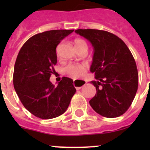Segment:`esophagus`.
<instances>
[{"instance_id":"34e87169","label":"esophagus","mask_w":150,"mask_h":150,"mask_svg":"<svg viewBox=\"0 0 150 150\" xmlns=\"http://www.w3.org/2000/svg\"><path fill=\"white\" fill-rule=\"evenodd\" d=\"M85 84H86V81L83 79H74V86L76 90L80 89Z\"/></svg>"}]
</instances>
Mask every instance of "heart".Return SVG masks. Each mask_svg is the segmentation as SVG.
Returning a JSON list of instances; mask_svg holds the SVG:
<instances>
[{"mask_svg":"<svg viewBox=\"0 0 150 150\" xmlns=\"http://www.w3.org/2000/svg\"><path fill=\"white\" fill-rule=\"evenodd\" d=\"M74 46L76 50L82 48L83 46H87L86 41L80 38H76L74 40ZM88 70V66L85 64H70L64 68V72L67 75L73 78H78L83 76Z\"/></svg>","mask_w":150,"mask_h":150,"instance_id":"heart-1","label":"heart"}]
</instances>
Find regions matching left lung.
Listing matches in <instances>:
<instances>
[{
  "label": "left lung",
  "mask_w": 150,
  "mask_h": 150,
  "mask_svg": "<svg viewBox=\"0 0 150 150\" xmlns=\"http://www.w3.org/2000/svg\"><path fill=\"white\" fill-rule=\"evenodd\" d=\"M76 34L94 47L90 71L96 81L95 97L89 100L94 110L107 118H115L132 105L138 87V72L132 52L122 40L106 30L77 29Z\"/></svg>",
  "instance_id": "left-lung-1"
}]
</instances>
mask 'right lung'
<instances>
[{
	"label": "right lung",
	"mask_w": 150,
	"mask_h": 150,
	"mask_svg": "<svg viewBox=\"0 0 150 150\" xmlns=\"http://www.w3.org/2000/svg\"><path fill=\"white\" fill-rule=\"evenodd\" d=\"M73 31L52 30L35 34L24 43L16 58L14 88L24 107L43 120L63 114L76 92L71 78L62 77L57 86L50 81L57 63V46Z\"/></svg>",
	"instance_id": "add662e5"
}]
</instances>
